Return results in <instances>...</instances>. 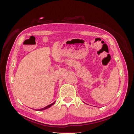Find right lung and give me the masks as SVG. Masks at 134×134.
Segmentation results:
<instances>
[{"instance_id": "obj_1", "label": "right lung", "mask_w": 134, "mask_h": 134, "mask_svg": "<svg viewBox=\"0 0 134 134\" xmlns=\"http://www.w3.org/2000/svg\"><path fill=\"white\" fill-rule=\"evenodd\" d=\"M55 103V102H54V103H51V104H49V105H48V106H47L45 107L42 108H41V109H38V110H37V109H36V111H42V110H44V109H47V108H50V107H51V106H52V105L54 104Z\"/></svg>"}]
</instances>
